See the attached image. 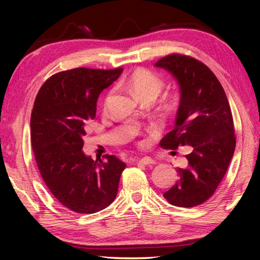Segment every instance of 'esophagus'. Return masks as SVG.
Here are the masks:
<instances>
[{
	"mask_svg": "<svg viewBox=\"0 0 260 260\" xmlns=\"http://www.w3.org/2000/svg\"><path fill=\"white\" fill-rule=\"evenodd\" d=\"M139 164H142V165H152V164H156V161L152 159L150 157H143V158H140L138 159Z\"/></svg>",
	"mask_w": 260,
	"mask_h": 260,
	"instance_id": "obj_1",
	"label": "esophagus"
}]
</instances>
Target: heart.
<instances>
[{
	"instance_id": "heart-1",
	"label": "heart",
	"mask_w": 260,
	"mask_h": 260,
	"mask_svg": "<svg viewBox=\"0 0 260 260\" xmlns=\"http://www.w3.org/2000/svg\"><path fill=\"white\" fill-rule=\"evenodd\" d=\"M126 86L134 94L136 99L141 101H155L160 94L165 86V81L157 73L147 69H136L131 76L126 79ZM113 95V89L109 90L103 101V109H107ZM173 104V102H172Z\"/></svg>"
}]
</instances>
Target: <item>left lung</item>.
Masks as SVG:
<instances>
[{
	"label": "left lung",
	"mask_w": 260,
	"mask_h": 260,
	"mask_svg": "<svg viewBox=\"0 0 260 260\" xmlns=\"http://www.w3.org/2000/svg\"><path fill=\"white\" fill-rule=\"evenodd\" d=\"M177 79L181 91L173 131L160 146H190L188 166L177 170L179 181L164 192L175 206L192 208L213 195L234 155V122L225 90L214 73L190 56L171 54L155 64Z\"/></svg>",
	"instance_id": "obj_1"
}]
</instances>
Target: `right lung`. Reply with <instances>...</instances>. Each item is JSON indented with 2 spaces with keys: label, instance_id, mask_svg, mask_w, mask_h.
Listing matches in <instances>:
<instances>
[{
  "label": "right lung",
  "instance_id": "1",
  "mask_svg": "<svg viewBox=\"0 0 260 260\" xmlns=\"http://www.w3.org/2000/svg\"><path fill=\"white\" fill-rule=\"evenodd\" d=\"M121 72V68L58 72L43 83L35 99L30 139L38 169L55 199L74 212H99L117 196L125 162L110 155L94 160L82 147L100 94Z\"/></svg>",
  "mask_w": 260,
  "mask_h": 260
}]
</instances>
